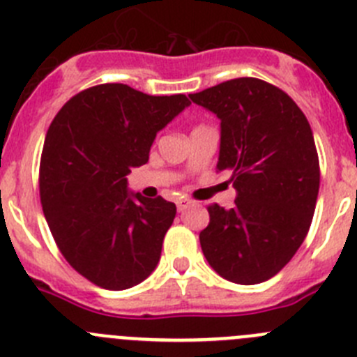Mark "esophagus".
<instances>
[{"label":"esophagus","instance_id":"1","mask_svg":"<svg viewBox=\"0 0 357 357\" xmlns=\"http://www.w3.org/2000/svg\"><path fill=\"white\" fill-rule=\"evenodd\" d=\"M176 206H178V211L183 213L186 208L192 206V201H190V199H178V201H176Z\"/></svg>","mask_w":357,"mask_h":357}]
</instances>
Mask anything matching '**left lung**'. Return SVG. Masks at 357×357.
Returning <instances> with one entry per match:
<instances>
[{"label": "left lung", "mask_w": 357, "mask_h": 357, "mask_svg": "<svg viewBox=\"0 0 357 357\" xmlns=\"http://www.w3.org/2000/svg\"><path fill=\"white\" fill-rule=\"evenodd\" d=\"M190 98L220 119L216 169L232 172L238 192L234 208H208L202 254L229 282L261 284L308 234L321 183L314 133L294 100L261 79H232Z\"/></svg>", "instance_id": "8db88e82"}]
</instances>
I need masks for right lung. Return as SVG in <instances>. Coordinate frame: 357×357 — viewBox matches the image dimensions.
<instances>
[{
  "mask_svg": "<svg viewBox=\"0 0 357 357\" xmlns=\"http://www.w3.org/2000/svg\"><path fill=\"white\" fill-rule=\"evenodd\" d=\"M190 105L100 84L68 100L52 119L40 160V201L63 257L109 291L141 284L156 268L176 206L128 192L126 176L148 162L156 133Z\"/></svg>",
  "mask_w": 357,
  "mask_h": 357,
  "instance_id": "obj_1",
  "label": "right lung"
}]
</instances>
